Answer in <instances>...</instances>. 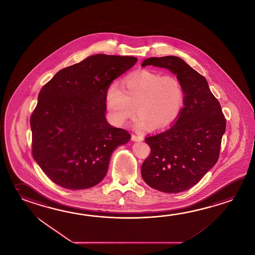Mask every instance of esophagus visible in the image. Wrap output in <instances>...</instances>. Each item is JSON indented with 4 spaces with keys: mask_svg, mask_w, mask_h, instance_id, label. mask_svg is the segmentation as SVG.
Returning <instances> with one entry per match:
<instances>
[{
    "mask_svg": "<svg viewBox=\"0 0 255 255\" xmlns=\"http://www.w3.org/2000/svg\"><path fill=\"white\" fill-rule=\"evenodd\" d=\"M131 139L133 140V141H135V142H141V141L144 140V137L141 136V135H132Z\"/></svg>",
    "mask_w": 255,
    "mask_h": 255,
    "instance_id": "1",
    "label": "esophagus"
}]
</instances>
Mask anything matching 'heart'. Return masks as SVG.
<instances>
[{
    "label": "heart",
    "instance_id": "b5f03b06",
    "mask_svg": "<svg viewBox=\"0 0 255 255\" xmlns=\"http://www.w3.org/2000/svg\"><path fill=\"white\" fill-rule=\"evenodd\" d=\"M106 106L111 120L124 125L135 113V129L163 130L173 125L184 106L185 91L180 80L149 70L130 73L122 87L112 82L106 91Z\"/></svg>",
    "mask_w": 255,
    "mask_h": 255
}]
</instances>
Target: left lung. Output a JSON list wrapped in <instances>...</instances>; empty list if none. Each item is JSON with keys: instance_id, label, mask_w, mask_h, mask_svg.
Returning a JSON list of instances; mask_svg holds the SVG:
<instances>
[{"instance_id": "1", "label": "left lung", "mask_w": 255, "mask_h": 255, "mask_svg": "<svg viewBox=\"0 0 255 255\" xmlns=\"http://www.w3.org/2000/svg\"><path fill=\"white\" fill-rule=\"evenodd\" d=\"M170 70L185 91L184 108L175 124L160 134L145 137L151 153L141 166L150 187L180 193L196 185L216 164L226 120L205 77L176 56L151 57L141 66Z\"/></svg>"}]
</instances>
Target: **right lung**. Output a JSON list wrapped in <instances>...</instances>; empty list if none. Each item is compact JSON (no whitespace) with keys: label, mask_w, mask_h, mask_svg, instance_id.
<instances>
[{"label":"right lung","mask_w":255,"mask_h":255,"mask_svg":"<svg viewBox=\"0 0 255 255\" xmlns=\"http://www.w3.org/2000/svg\"><path fill=\"white\" fill-rule=\"evenodd\" d=\"M133 56L95 54L56 73L30 117L32 155L55 184L87 189L105 177L110 157L131 135L106 119V91L135 65Z\"/></svg>","instance_id":"right-lung-1"}]
</instances>
